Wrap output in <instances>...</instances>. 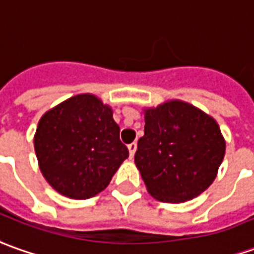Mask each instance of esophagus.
<instances>
[{"label":"esophagus","instance_id":"obj_1","mask_svg":"<svg viewBox=\"0 0 254 254\" xmlns=\"http://www.w3.org/2000/svg\"><path fill=\"white\" fill-rule=\"evenodd\" d=\"M127 149H129V154H130V158L134 156V153H136V149H137V144H136V141L133 143H130V144H127Z\"/></svg>","mask_w":254,"mask_h":254}]
</instances>
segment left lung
<instances>
[{
  "instance_id": "left-lung-1",
  "label": "left lung",
  "mask_w": 254,
  "mask_h": 254,
  "mask_svg": "<svg viewBox=\"0 0 254 254\" xmlns=\"http://www.w3.org/2000/svg\"><path fill=\"white\" fill-rule=\"evenodd\" d=\"M134 164L154 199L181 203L213 184L225 156L218 124L193 105L171 100L144 111Z\"/></svg>"
}]
</instances>
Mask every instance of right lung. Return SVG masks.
Here are the masks:
<instances>
[{"mask_svg":"<svg viewBox=\"0 0 254 254\" xmlns=\"http://www.w3.org/2000/svg\"><path fill=\"white\" fill-rule=\"evenodd\" d=\"M34 150L48 184L79 200L104 190L129 157L113 110L93 94L73 96L44 114Z\"/></svg>","mask_w":254,"mask_h":254,"instance_id":"1","label":"right lung"}]
</instances>
